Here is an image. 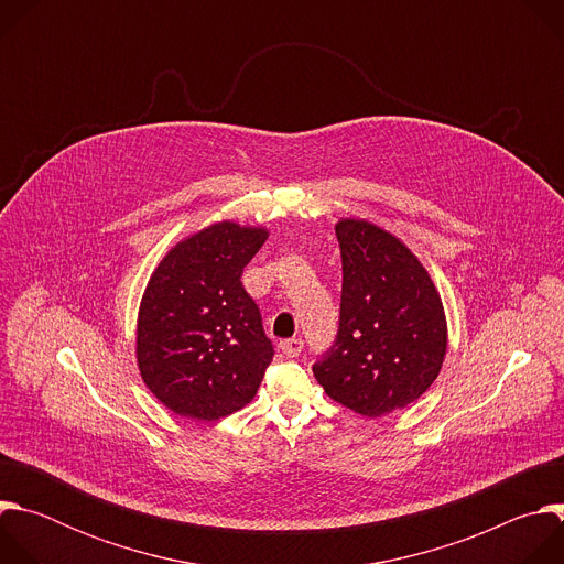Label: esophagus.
<instances>
[{
  "instance_id": "obj_1",
  "label": "esophagus",
  "mask_w": 564,
  "mask_h": 564,
  "mask_svg": "<svg viewBox=\"0 0 564 564\" xmlns=\"http://www.w3.org/2000/svg\"><path fill=\"white\" fill-rule=\"evenodd\" d=\"M279 348H281V352H283L285 357H299L301 350H303V339H299V337L285 339V341L279 344Z\"/></svg>"
}]
</instances>
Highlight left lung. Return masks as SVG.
Segmentation results:
<instances>
[{
    "mask_svg": "<svg viewBox=\"0 0 564 564\" xmlns=\"http://www.w3.org/2000/svg\"><path fill=\"white\" fill-rule=\"evenodd\" d=\"M344 283L335 346L312 372L341 406L381 417L437 379L448 344L442 296L397 236L364 218L335 225Z\"/></svg>",
    "mask_w": 564,
    "mask_h": 564,
    "instance_id": "1",
    "label": "left lung"
}]
</instances>
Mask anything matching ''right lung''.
<instances>
[{
	"label": "right lung",
	"mask_w": 564,
	"mask_h": 564,
	"mask_svg": "<svg viewBox=\"0 0 564 564\" xmlns=\"http://www.w3.org/2000/svg\"><path fill=\"white\" fill-rule=\"evenodd\" d=\"M265 240V227L214 223L176 243L147 283L138 370L181 417H227L248 406L263 381L274 348L240 276Z\"/></svg>",
	"instance_id": "obj_1"
}]
</instances>
